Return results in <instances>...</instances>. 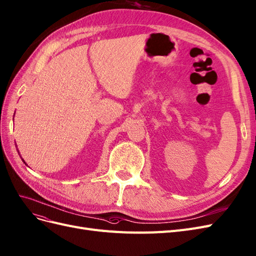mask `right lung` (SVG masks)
Instances as JSON below:
<instances>
[{"label": "right lung", "mask_w": 256, "mask_h": 256, "mask_svg": "<svg viewBox=\"0 0 256 256\" xmlns=\"http://www.w3.org/2000/svg\"><path fill=\"white\" fill-rule=\"evenodd\" d=\"M24 163H25V162H24Z\"/></svg>", "instance_id": "add662e5"}]
</instances>
